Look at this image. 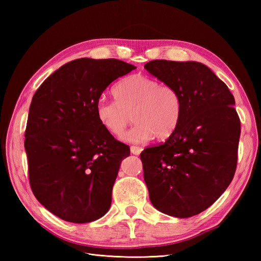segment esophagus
<instances>
[{
	"mask_svg": "<svg viewBox=\"0 0 261 261\" xmlns=\"http://www.w3.org/2000/svg\"><path fill=\"white\" fill-rule=\"evenodd\" d=\"M141 151H143V148H141V147H137V146H132L130 147V152L133 154L138 155V154H140Z\"/></svg>",
	"mask_w": 261,
	"mask_h": 261,
	"instance_id": "1",
	"label": "esophagus"
}]
</instances>
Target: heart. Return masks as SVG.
<instances>
[{
  "label": "heart",
  "mask_w": 261,
  "mask_h": 261,
  "mask_svg": "<svg viewBox=\"0 0 261 261\" xmlns=\"http://www.w3.org/2000/svg\"><path fill=\"white\" fill-rule=\"evenodd\" d=\"M115 101L101 100L97 105V118L107 132L121 137L133 120L136 125L126 133V143L140 144L155 136L171 137L181 117V99L170 85L151 77L134 74L123 78L113 89Z\"/></svg>",
  "instance_id": "obj_1"
}]
</instances>
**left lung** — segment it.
I'll use <instances>...</instances> for the list:
<instances>
[{
  "instance_id": "obj_1",
  "label": "left lung",
  "mask_w": 261,
  "mask_h": 261,
  "mask_svg": "<svg viewBox=\"0 0 261 261\" xmlns=\"http://www.w3.org/2000/svg\"><path fill=\"white\" fill-rule=\"evenodd\" d=\"M145 68L178 91V127L162 145L140 153L153 207L175 218L209 208L231 184L241 122L227 86L202 63L154 60Z\"/></svg>"
}]
</instances>
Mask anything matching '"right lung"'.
Segmentation results:
<instances>
[{
	"label": "right lung",
	"mask_w": 261,
	"mask_h": 261,
	"mask_svg": "<svg viewBox=\"0 0 261 261\" xmlns=\"http://www.w3.org/2000/svg\"><path fill=\"white\" fill-rule=\"evenodd\" d=\"M136 67L115 59H78L34 94L25 132L29 181L38 201L62 220L88 223L111 207L112 188L129 147L97 118L107 87Z\"/></svg>",
	"instance_id": "obj_1"
}]
</instances>
